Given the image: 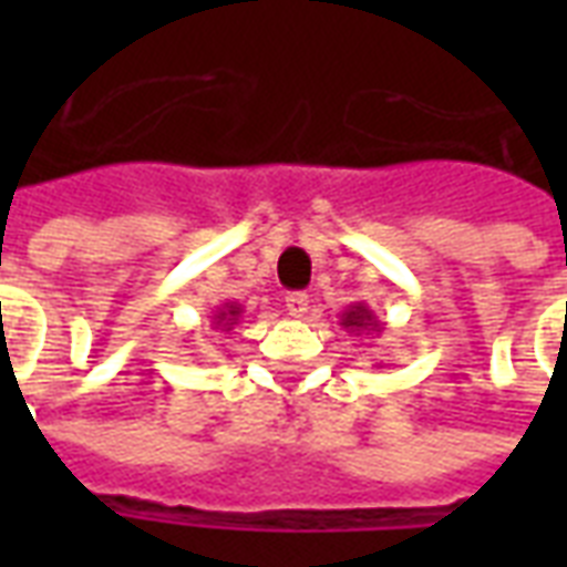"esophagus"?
Wrapping results in <instances>:
<instances>
[{
    "label": "esophagus",
    "instance_id": "1",
    "mask_svg": "<svg viewBox=\"0 0 567 567\" xmlns=\"http://www.w3.org/2000/svg\"><path fill=\"white\" fill-rule=\"evenodd\" d=\"M285 309L291 318H306V311H309V297L302 291H293L285 297Z\"/></svg>",
    "mask_w": 567,
    "mask_h": 567
}]
</instances>
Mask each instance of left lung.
I'll return each instance as SVG.
<instances>
[{"mask_svg":"<svg viewBox=\"0 0 567 567\" xmlns=\"http://www.w3.org/2000/svg\"><path fill=\"white\" fill-rule=\"evenodd\" d=\"M341 327H344L347 332H353V336H379V332L385 329L364 302H355V306H350V309L341 315Z\"/></svg>","mask_w":567,"mask_h":567,"instance_id":"1","label":"left lung"}]
</instances>
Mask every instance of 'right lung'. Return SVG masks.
I'll list each match as a JSON object with an SVG mask.
<instances>
[{"mask_svg": "<svg viewBox=\"0 0 567 567\" xmlns=\"http://www.w3.org/2000/svg\"><path fill=\"white\" fill-rule=\"evenodd\" d=\"M240 315H244L240 302H223V306H217V309H214L212 327L220 329V332H231V329H235V323L240 320Z\"/></svg>", "mask_w": 567, "mask_h": 567, "instance_id": "right-lung-1", "label": "right lung"}]
</instances>
